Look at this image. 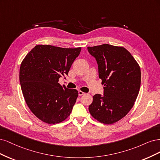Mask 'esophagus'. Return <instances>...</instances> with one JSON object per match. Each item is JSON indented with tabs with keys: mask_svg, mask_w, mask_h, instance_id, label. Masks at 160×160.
<instances>
[{
	"mask_svg": "<svg viewBox=\"0 0 160 160\" xmlns=\"http://www.w3.org/2000/svg\"><path fill=\"white\" fill-rule=\"evenodd\" d=\"M85 93L84 92H82V91H80V90H79L78 91V95L79 96H82V95H84Z\"/></svg>",
	"mask_w": 160,
	"mask_h": 160,
	"instance_id": "34e87169",
	"label": "esophagus"
}]
</instances>
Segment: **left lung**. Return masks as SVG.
I'll return each mask as SVG.
<instances>
[{
	"label": "left lung",
	"mask_w": 160,
	"mask_h": 160,
	"mask_svg": "<svg viewBox=\"0 0 160 160\" xmlns=\"http://www.w3.org/2000/svg\"><path fill=\"white\" fill-rule=\"evenodd\" d=\"M88 50L96 60L99 78L104 85V96H93L89 112L98 122L112 124L134 105L141 84L140 66L122 46L104 44L88 47Z\"/></svg>",
	"instance_id": "8db88e82"
}]
</instances>
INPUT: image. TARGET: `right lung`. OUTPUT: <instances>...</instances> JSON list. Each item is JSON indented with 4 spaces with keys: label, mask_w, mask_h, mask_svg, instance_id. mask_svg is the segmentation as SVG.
<instances>
[{
    "label": "right lung",
    "mask_w": 160,
    "mask_h": 160,
    "mask_svg": "<svg viewBox=\"0 0 160 160\" xmlns=\"http://www.w3.org/2000/svg\"><path fill=\"white\" fill-rule=\"evenodd\" d=\"M81 48L35 46L20 68L19 79L24 100L38 119L48 124L65 120L78 96L75 89L61 86L59 78L68 75Z\"/></svg>",
    "instance_id": "obj_1"
}]
</instances>
